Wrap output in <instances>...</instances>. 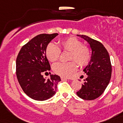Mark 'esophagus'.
<instances>
[{"instance_id": "1", "label": "esophagus", "mask_w": 123, "mask_h": 123, "mask_svg": "<svg viewBox=\"0 0 123 123\" xmlns=\"http://www.w3.org/2000/svg\"><path fill=\"white\" fill-rule=\"evenodd\" d=\"M61 78L62 80H71V79L69 78L64 77V76H62V77H61Z\"/></svg>"}]
</instances>
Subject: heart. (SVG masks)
Here are the masks:
<instances>
[{
  "label": "heart",
  "mask_w": 123,
  "mask_h": 123,
  "mask_svg": "<svg viewBox=\"0 0 123 123\" xmlns=\"http://www.w3.org/2000/svg\"><path fill=\"white\" fill-rule=\"evenodd\" d=\"M61 48L63 51H69L68 62H57L53 66V70L56 74L62 76H69L78 68L77 62L80 66H85L90 63L92 52L87 46L84 45L81 40L74 37L66 38L60 42ZM46 57L50 62L57 61L61 55V50L58 46L50 43L45 50ZM75 60V62L74 61Z\"/></svg>",
  "instance_id": "obj_1"
}]
</instances>
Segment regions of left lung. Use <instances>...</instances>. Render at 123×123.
Returning a JSON list of instances; mask_svg holds the SVG:
<instances>
[{"instance_id":"obj_1","label":"left lung","mask_w":123,"mask_h":123,"mask_svg":"<svg viewBox=\"0 0 123 123\" xmlns=\"http://www.w3.org/2000/svg\"><path fill=\"white\" fill-rule=\"evenodd\" d=\"M87 41L92 49V59L84 69L88 75L78 96L86 100H94L101 95L111 78L112 66L109 53L101 43L86 35H77Z\"/></svg>"}]
</instances>
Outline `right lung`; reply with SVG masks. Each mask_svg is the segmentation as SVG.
<instances>
[{"instance_id":"add662e5","label":"right lung","mask_w":123,"mask_h":123,"mask_svg":"<svg viewBox=\"0 0 123 123\" xmlns=\"http://www.w3.org/2000/svg\"><path fill=\"white\" fill-rule=\"evenodd\" d=\"M57 33L40 34L29 41L20 50L16 59V76L26 94L36 100H46L54 96L59 76L51 74L46 79L50 66L46 57V48ZM50 74V73H49Z\"/></svg>"}]
</instances>
